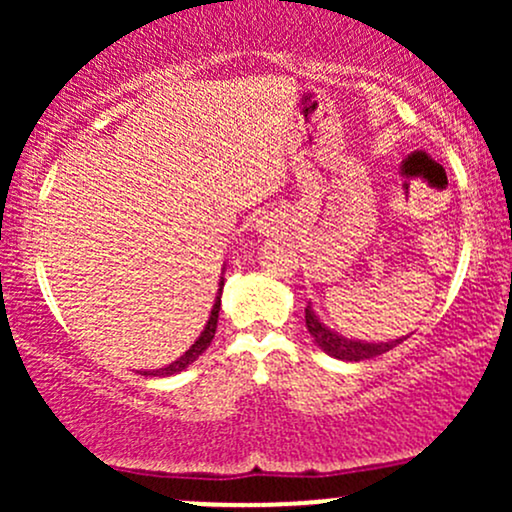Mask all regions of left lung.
Here are the masks:
<instances>
[{
  "label": "left lung",
  "instance_id": "1",
  "mask_svg": "<svg viewBox=\"0 0 512 512\" xmlns=\"http://www.w3.org/2000/svg\"><path fill=\"white\" fill-rule=\"evenodd\" d=\"M305 327H308L310 337L315 339V344L325 351L327 356L342 358V361H366V358H375L380 354H387L390 349H395L397 344H402L404 339H392V342H363V339H349L344 334L330 330L325 322L317 317L313 305L308 303L305 308Z\"/></svg>",
  "mask_w": 512,
  "mask_h": 512
}]
</instances>
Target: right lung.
<instances>
[{"label": "right lung", "instance_id": "1", "mask_svg": "<svg viewBox=\"0 0 512 512\" xmlns=\"http://www.w3.org/2000/svg\"><path fill=\"white\" fill-rule=\"evenodd\" d=\"M221 291H223V276H221V281H219V293H216V301H214V308H211V315H209V320H207V325H204V330H202V334H199L197 337V342L190 346V349L185 351V354H182L178 361H173V363H168L166 368H158V370H144L142 375H158V378H168V375H175V373H180V370H185L187 366H190V363H195L199 356L204 354V351H207V346L211 344V339H214V334H216V322H219V310H221Z\"/></svg>", "mask_w": 512, "mask_h": 512}]
</instances>
